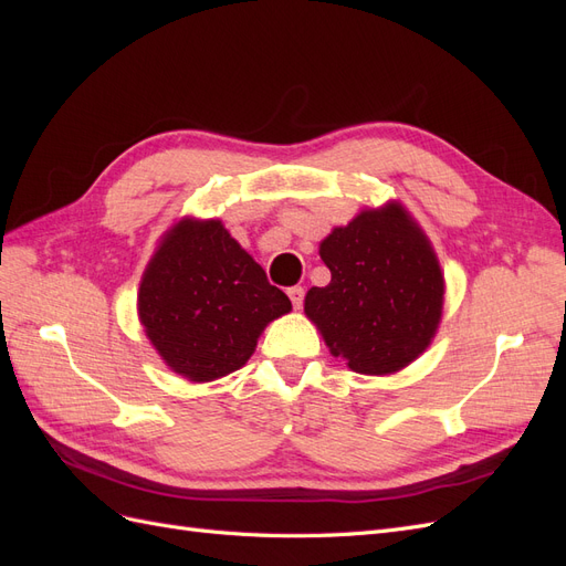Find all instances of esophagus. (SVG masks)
<instances>
[{"label":"esophagus","instance_id":"esophagus-1","mask_svg":"<svg viewBox=\"0 0 566 566\" xmlns=\"http://www.w3.org/2000/svg\"><path fill=\"white\" fill-rule=\"evenodd\" d=\"M287 297H290V302H293L295 310H300L302 302H304V287H300V285L287 287Z\"/></svg>","mask_w":566,"mask_h":566}]
</instances>
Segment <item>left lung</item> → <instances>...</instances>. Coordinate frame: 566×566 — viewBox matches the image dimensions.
<instances>
[{
    "mask_svg": "<svg viewBox=\"0 0 566 566\" xmlns=\"http://www.w3.org/2000/svg\"><path fill=\"white\" fill-rule=\"evenodd\" d=\"M331 283L304 314L354 373L394 375L432 345L447 281L430 238L399 200L364 208L318 245Z\"/></svg>",
    "mask_w": 566,
    "mask_h": 566,
    "instance_id": "1",
    "label": "left lung"
}]
</instances>
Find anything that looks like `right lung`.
I'll use <instances>...</instances> for the list:
<instances>
[{
  "instance_id": "obj_1",
  "label": "right lung",
  "mask_w": 566,
  "mask_h": 566,
  "mask_svg": "<svg viewBox=\"0 0 566 566\" xmlns=\"http://www.w3.org/2000/svg\"><path fill=\"white\" fill-rule=\"evenodd\" d=\"M293 310L219 219L181 217L165 231L136 293L163 364L188 382L243 368L271 321Z\"/></svg>"
}]
</instances>
